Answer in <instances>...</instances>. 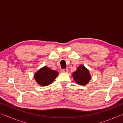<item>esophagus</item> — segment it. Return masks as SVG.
I'll list each match as a JSON object with an SVG mask.
<instances>
[{"mask_svg":"<svg viewBox=\"0 0 123 123\" xmlns=\"http://www.w3.org/2000/svg\"><path fill=\"white\" fill-rule=\"evenodd\" d=\"M61 72L62 73H68V69H62L61 70Z\"/></svg>","mask_w":123,"mask_h":123,"instance_id":"esophagus-1","label":"esophagus"}]
</instances>
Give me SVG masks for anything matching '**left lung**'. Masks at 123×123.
<instances>
[{"instance_id": "left-lung-1", "label": "left lung", "mask_w": 123, "mask_h": 123, "mask_svg": "<svg viewBox=\"0 0 123 123\" xmlns=\"http://www.w3.org/2000/svg\"><path fill=\"white\" fill-rule=\"evenodd\" d=\"M72 76L75 81L82 86L88 84L91 79L89 70L84 65L79 66L76 71L73 73Z\"/></svg>"}]
</instances>
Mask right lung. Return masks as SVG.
Segmentation results:
<instances>
[{"instance_id": "add662e5", "label": "right lung", "mask_w": 123, "mask_h": 123, "mask_svg": "<svg viewBox=\"0 0 123 123\" xmlns=\"http://www.w3.org/2000/svg\"><path fill=\"white\" fill-rule=\"evenodd\" d=\"M58 75V72L52 70L47 66H44L35 73L34 78L39 85L47 86L51 84L55 80Z\"/></svg>"}]
</instances>
